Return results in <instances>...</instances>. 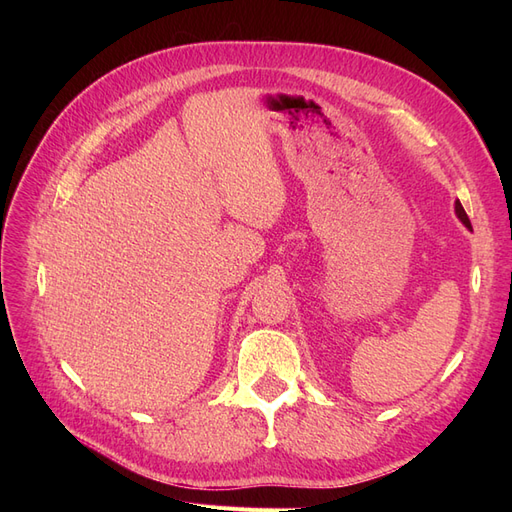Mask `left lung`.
<instances>
[{"label": "left lung", "instance_id": "left-lung-1", "mask_svg": "<svg viewBox=\"0 0 512 512\" xmlns=\"http://www.w3.org/2000/svg\"><path fill=\"white\" fill-rule=\"evenodd\" d=\"M455 211H457V218H459L463 224H466L468 228H472V224H470V218H468V213H466V209L461 207L459 200H457V203H455Z\"/></svg>", "mask_w": 512, "mask_h": 512}]
</instances>
